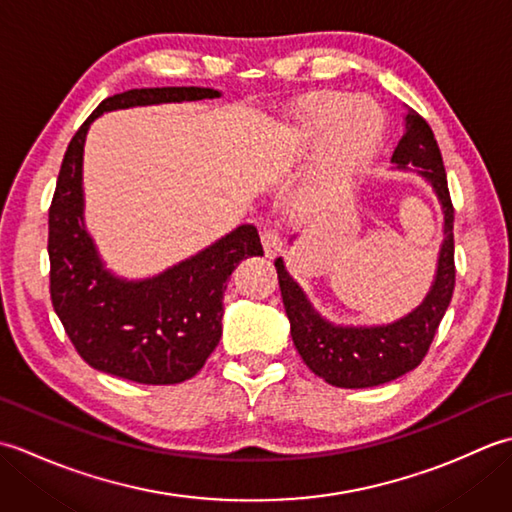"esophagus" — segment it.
<instances>
[{
  "mask_svg": "<svg viewBox=\"0 0 512 512\" xmlns=\"http://www.w3.org/2000/svg\"><path fill=\"white\" fill-rule=\"evenodd\" d=\"M262 244H264L266 257H275L281 250V237H279L277 231H264L262 233Z\"/></svg>",
  "mask_w": 512,
  "mask_h": 512,
  "instance_id": "34e87169",
  "label": "esophagus"
}]
</instances>
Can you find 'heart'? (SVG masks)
Returning a JSON list of instances; mask_svg holds the SVG:
<instances>
[{"instance_id":"b5f03b06","label":"heart","mask_w":512,"mask_h":512,"mask_svg":"<svg viewBox=\"0 0 512 512\" xmlns=\"http://www.w3.org/2000/svg\"><path fill=\"white\" fill-rule=\"evenodd\" d=\"M383 118L367 101H350L343 94H319L299 116L295 140L299 149L323 145L319 180L312 200L336 189L376 149Z\"/></svg>"}]
</instances>
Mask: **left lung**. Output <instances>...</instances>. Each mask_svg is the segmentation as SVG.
<instances>
[{"label":"left lung","instance_id":"8db88e82","mask_svg":"<svg viewBox=\"0 0 512 512\" xmlns=\"http://www.w3.org/2000/svg\"><path fill=\"white\" fill-rule=\"evenodd\" d=\"M391 162H396L398 169H407V165L416 167L420 176L436 191L444 213V239L440 246L436 281L416 310L400 321L374 325V328L334 325L310 306L297 281L286 273L284 259H275L281 299H284L290 334L297 352L314 374L334 387H376L418 367L422 358L427 356L429 345L453 297L455 246L447 171L442 165L436 136L418 112H407L405 134L394 149Z\"/></svg>","mask_w":512,"mask_h":512}]
</instances>
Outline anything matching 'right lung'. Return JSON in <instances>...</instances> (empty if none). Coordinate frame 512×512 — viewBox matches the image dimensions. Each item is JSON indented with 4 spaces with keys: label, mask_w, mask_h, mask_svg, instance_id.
<instances>
[{
    "label": "right lung",
    "mask_w": 512,
    "mask_h": 512,
    "mask_svg": "<svg viewBox=\"0 0 512 512\" xmlns=\"http://www.w3.org/2000/svg\"><path fill=\"white\" fill-rule=\"evenodd\" d=\"M211 88H143L105 99L65 151L48 213L50 299L85 363L143 385L195 376L222 336L228 277L248 255H264L253 224L237 226L158 277L127 281L105 270L83 224V145L94 118L134 105L217 99Z\"/></svg>",
    "instance_id": "obj_1"
}]
</instances>
